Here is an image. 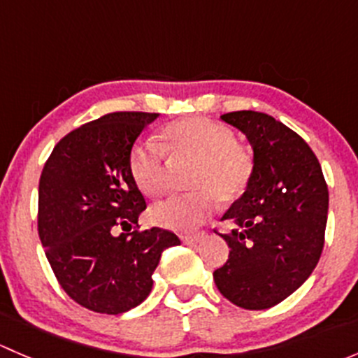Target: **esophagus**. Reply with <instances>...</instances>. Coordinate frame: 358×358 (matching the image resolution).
I'll list each match as a JSON object with an SVG mask.
<instances>
[{"mask_svg":"<svg viewBox=\"0 0 358 358\" xmlns=\"http://www.w3.org/2000/svg\"><path fill=\"white\" fill-rule=\"evenodd\" d=\"M204 234L202 232H194V234H189V236H183L182 241L185 244H199L201 241H204Z\"/></svg>","mask_w":358,"mask_h":358,"instance_id":"1","label":"esophagus"}]
</instances>
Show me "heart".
Returning <instances> with one entry per match:
<instances>
[{"mask_svg": "<svg viewBox=\"0 0 358 358\" xmlns=\"http://www.w3.org/2000/svg\"><path fill=\"white\" fill-rule=\"evenodd\" d=\"M164 148L175 157L196 159L190 175L194 192L171 196L150 209L154 223L169 230L189 232L211 215L218 197L229 202L246 190L252 176V156L236 142L225 124L201 115L169 122L161 135V145L143 140L131 149L129 171L147 196H159L166 189Z\"/></svg>", "mask_w": 358, "mask_h": 358, "instance_id": "b5f03b06", "label": "heart"}]
</instances>
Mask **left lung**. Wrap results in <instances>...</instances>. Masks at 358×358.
I'll return each mask as SVG.
<instances>
[{
    "mask_svg": "<svg viewBox=\"0 0 358 358\" xmlns=\"http://www.w3.org/2000/svg\"><path fill=\"white\" fill-rule=\"evenodd\" d=\"M252 149L249 185L222 216L230 255L215 270L218 291L234 305L265 310L284 301L317 266L324 248L329 192L308 143L272 115H220Z\"/></svg>",
    "mask_w": 358,
    "mask_h": 358,
    "instance_id": "left-lung-1",
    "label": "left lung"
}]
</instances>
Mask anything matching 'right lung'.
Here are the masks:
<instances>
[{
    "instance_id": "add662e5",
    "label": "right lung",
    "mask_w": 358,
    "mask_h": 358,
    "mask_svg": "<svg viewBox=\"0 0 358 358\" xmlns=\"http://www.w3.org/2000/svg\"><path fill=\"white\" fill-rule=\"evenodd\" d=\"M159 114L112 112L64 136L39 178L38 230L64 291L85 308L117 315L152 291V273L173 232H129L147 208L129 171L140 133ZM119 229L126 233L118 234Z\"/></svg>"
}]
</instances>
